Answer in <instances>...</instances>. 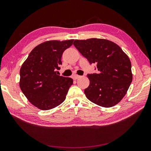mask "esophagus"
I'll use <instances>...</instances> for the list:
<instances>
[{
    "mask_svg": "<svg viewBox=\"0 0 151 151\" xmlns=\"http://www.w3.org/2000/svg\"><path fill=\"white\" fill-rule=\"evenodd\" d=\"M80 77H81V76L77 75H74L73 76V78L74 79V80H77V79L79 78Z\"/></svg>",
    "mask_w": 151,
    "mask_h": 151,
    "instance_id": "34e87169",
    "label": "esophagus"
}]
</instances>
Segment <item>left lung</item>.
I'll return each mask as SVG.
<instances>
[{"label": "left lung", "instance_id": "1", "mask_svg": "<svg viewBox=\"0 0 151 151\" xmlns=\"http://www.w3.org/2000/svg\"><path fill=\"white\" fill-rule=\"evenodd\" d=\"M73 45L91 64L96 63L99 70L87 75L90 84L85 89L86 98L106 108L118 104L132 80L131 63L127 55L118 45L106 39L75 40Z\"/></svg>", "mask_w": 151, "mask_h": 151}]
</instances>
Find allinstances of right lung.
<instances>
[{
    "label": "right lung",
    "mask_w": 151,
    "mask_h": 151,
    "mask_svg": "<svg viewBox=\"0 0 151 151\" xmlns=\"http://www.w3.org/2000/svg\"><path fill=\"white\" fill-rule=\"evenodd\" d=\"M73 39L48 40L30 52L20 70V88L32 105L43 111L52 109L65 100L73 80L57 75L61 57Z\"/></svg>",
    "instance_id": "1"
}]
</instances>
